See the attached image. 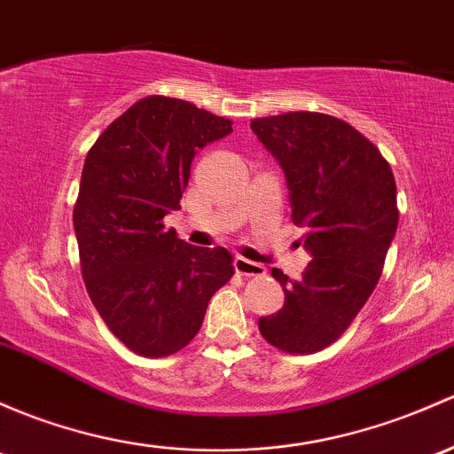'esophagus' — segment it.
Returning a JSON list of instances; mask_svg holds the SVG:
<instances>
[{"mask_svg": "<svg viewBox=\"0 0 454 454\" xmlns=\"http://www.w3.org/2000/svg\"><path fill=\"white\" fill-rule=\"evenodd\" d=\"M235 270L237 274L241 276H254V278H259V276H265V265L256 263V261H250L246 259V256H235Z\"/></svg>", "mask_w": 454, "mask_h": 454, "instance_id": "34e87169", "label": "esophagus"}]
</instances>
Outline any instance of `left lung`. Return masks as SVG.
Here are the masks:
<instances>
[{"instance_id":"8db88e82","label":"left lung","mask_w":454,"mask_h":454,"mask_svg":"<svg viewBox=\"0 0 454 454\" xmlns=\"http://www.w3.org/2000/svg\"><path fill=\"white\" fill-rule=\"evenodd\" d=\"M250 128L285 171L311 254L298 280L271 270L285 304L259 331L278 350L311 355L350 326L379 283L398 228L395 180L379 147L331 114L285 113Z\"/></svg>"}]
</instances>
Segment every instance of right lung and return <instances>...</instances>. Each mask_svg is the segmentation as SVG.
I'll return each mask as SVG.
<instances>
[{"mask_svg": "<svg viewBox=\"0 0 454 454\" xmlns=\"http://www.w3.org/2000/svg\"><path fill=\"white\" fill-rule=\"evenodd\" d=\"M232 132L231 119L152 95L99 135L84 160L74 231L84 285L119 341L169 356L198 335L208 300L235 274L226 247L167 231L198 150Z\"/></svg>", "mask_w": 454, "mask_h": 454, "instance_id": "add662e5", "label": "right lung"}]
</instances>
